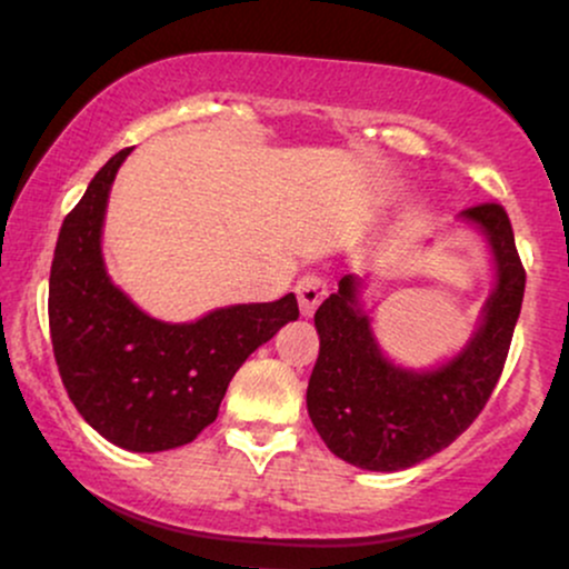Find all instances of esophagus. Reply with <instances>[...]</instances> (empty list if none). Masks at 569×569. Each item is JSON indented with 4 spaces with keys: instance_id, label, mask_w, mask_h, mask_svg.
Listing matches in <instances>:
<instances>
[{
    "instance_id": "1",
    "label": "esophagus",
    "mask_w": 569,
    "mask_h": 569,
    "mask_svg": "<svg viewBox=\"0 0 569 569\" xmlns=\"http://www.w3.org/2000/svg\"><path fill=\"white\" fill-rule=\"evenodd\" d=\"M329 293V283H326L323 276L318 272H307L297 280V299H299V310L302 316H312L316 307L323 302V297Z\"/></svg>"
}]
</instances>
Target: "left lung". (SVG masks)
Here are the masks:
<instances>
[{
	"label": "left lung",
	"mask_w": 569,
	"mask_h": 569,
	"mask_svg": "<svg viewBox=\"0 0 569 569\" xmlns=\"http://www.w3.org/2000/svg\"><path fill=\"white\" fill-rule=\"evenodd\" d=\"M462 219L487 234L498 286L471 342L439 369L390 363L358 305L361 280L345 276L316 310L321 350L307 385V411L326 447L367 471H403L449 447L487 407L519 321L525 267L506 208L481 202Z\"/></svg>",
	"instance_id": "8db88e82"
}]
</instances>
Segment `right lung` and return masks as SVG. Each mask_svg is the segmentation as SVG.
<instances>
[{"mask_svg": "<svg viewBox=\"0 0 569 569\" xmlns=\"http://www.w3.org/2000/svg\"><path fill=\"white\" fill-rule=\"evenodd\" d=\"M130 149L93 176L63 219L50 267V339L63 388L90 428L130 452H166L198 439L219 415L234 371L297 321L293 293L232 305L194 323H162L109 280L101 227L109 189Z\"/></svg>", "mask_w": 569, "mask_h": 569, "instance_id": "add662e5", "label": "right lung"}]
</instances>
